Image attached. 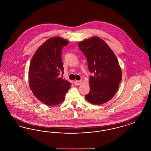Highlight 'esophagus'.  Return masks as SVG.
<instances>
[{
    "mask_svg": "<svg viewBox=\"0 0 151 151\" xmlns=\"http://www.w3.org/2000/svg\"><path fill=\"white\" fill-rule=\"evenodd\" d=\"M81 83H82V80H79V81L76 80L75 81V86H79V85L81 84Z\"/></svg>",
    "mask_w": 151,
    "mask_h": 151,
    "instance_id": "obj_1",
    "label": "esophagus"
}]
</instances>
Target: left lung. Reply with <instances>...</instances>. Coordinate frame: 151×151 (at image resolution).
Listing matches in <instances>:
<instances>
[{
	"mask_svg": "<svg viewBox=\"0 0 151 151\" xmlns=\"http://www.w3.org/2000/svg\"><path fill=\"white\" fill-rule=\"evenodd\" d=\"M87 59L93 76L89 78L88 102L101 105L110 100L118 91L122 80V70L115 54L108 44L98 37H92L78 43Z\"/></svg>",
	"mask_w": 151,
	"mask_h": 151,
	"instance_id": "1",
	"label": "left lung"
}]
</instances>
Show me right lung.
Segmentation results:
<instances>
[{
  "instance_id": "obj_1",
  "label": "right lung",
  "mask_w": 151,
  "mask_h": 151,
  "mask_svg": "<svg viewBox=\"0 0 151 151\" xmlns=\"http://www.w3.org/2000/svg\"><path fill=\"white\" fill-rule=\"evenodd\" d=\"M68 41L59 37H51L41 45L31 59L29 68V87L34 96L47 106L60 104L71 86L59 77L64 73L62 48Z\"/></svg>"
}]
</instances>
